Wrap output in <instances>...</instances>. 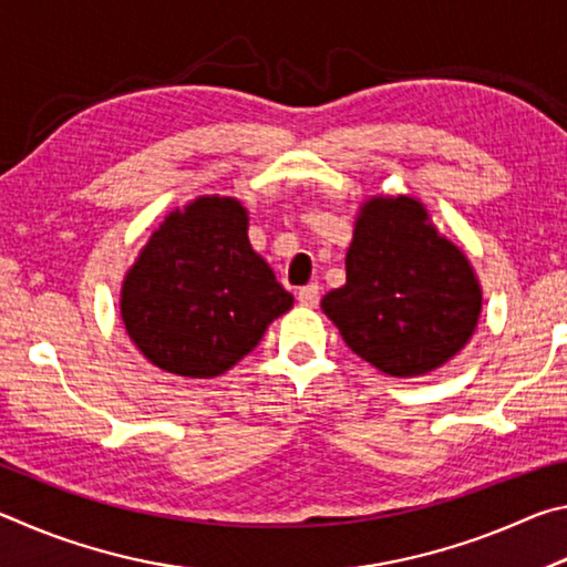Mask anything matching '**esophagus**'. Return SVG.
<instances>
[{
    "instance_id": "esophagus-1",
    "label": "esophagus",
    "mask_w": 567,
    "mask_h": 567,
    "mask_svg": "<svg viewBox=\"0 0 567 567\" xmlns=\"http://www.w3.org/2000/svg\"><path fill=\"white\" fill-rule=\"evenodd\" d=\"M297 300H300V305H305V307H315L320 302V285L310 282V285L300 287V290H297Z\"/></svg>"
}]
</instances>
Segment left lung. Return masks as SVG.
Masks as SVG:
<instances>
[{
  "mask_svg": "<svg viewBox=\"0 0 567 567\" xmlns=\"http://www.w3.org/2000/svg\"><path fill=\"white\" fill-rule=\"evenodd\" d=\"M344 267L348 282L320 307L348 348L380 372L425 375L465 348L483 305L480 285L417 199H370Z\"/></svg>",
  "mask_w": 567,
  "mask_h": 567,
  "instance_id": "1",
  "label": "left lung"
}]
</instances>
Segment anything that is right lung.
<instances>
[{"label": "right lung", "instance_id": "1", "mask_svg": "<svg viewBox=\"0 0 567 567\" xmlns=\"http://www.w3.org/2000/svg\"><path fill=\"white\" fill-rule=\"evenodd\" d=\"M122 320L157 368L217 378L257 348L292 295L249 247L233 197H199L172 213L124 277Z\"/></svg>", "mask_w": 567, "mask_h": 567}]
</instances>
